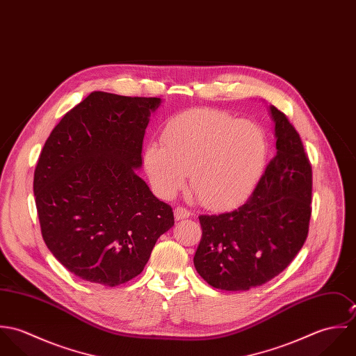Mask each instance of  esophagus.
I'll return each mask as SVG.
<instances>
[{"label": "esophagus", "instance_id": "34e87169", "mask_svg": "<svg viewBox=\"0 0 356 356\" xmlns=\"http://www.w3.org/2000/svg\"><path fill=\"white\" fill-rule=\"evenodd\" d=\"M174 215H175V219H177V220H181V219L189 218V216L192 215V212H191L188 208H185V207H182V205H178V207H175V209H174Z\"/></svg>", "mask_w": 356, "mask_h": 356}]
</instances>
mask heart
Returning a JSON list of instances; mask_svg holds the SVG:
<instances>
[{"label":"heart","instance_id":"b5f03b06","mask_svg":"<svg viewBox=\"0 0 356 356\" xmlns=\"http://www.w3.org/2000/svg\"><path fill=\"white\" fill-rule=\"evenodd\" d=\"M266 134L252 120L196 109L171 119L163 143L145 149V168L156 193L172 197L186 182L202 203L223 208L254 189L266 163Z\"/></svg>","mask_w":356,"mask_h":356}]
</instances>
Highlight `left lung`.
<instances>
[{
  "mask_svg": "<svg viewBox=\"0 0 356 356\" xmlns=\"http://www.w3.org/2000/svg\"><path fill=\"white\" fill-rule=\"evenodd\" d=\"M277 153L251 197L230 212L200 215L202 240L193 257L216 289L248 291L282 273L308 236L312 168L288 116L271 106Z\"/></svg>",
  "mask_w": 356,
  "mask_h": 356,
  "instance_id": "obj_1",
  "label": "left lung"
}]
</instances>
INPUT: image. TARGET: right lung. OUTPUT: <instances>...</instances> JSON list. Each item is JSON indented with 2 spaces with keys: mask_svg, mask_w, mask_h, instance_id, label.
<instances>
[{
  "mask_svg": "<svg viewBox=\"0 0 356 356\" xmlns=\"http://www.w3.org/2000/svg\"><path fill=\"white\" fill-rule=\"evenodd\" d=\"M157 97L92 92L48 137L34 196L42 238L76 277L116 286L137 277L157 238L174 225L168 204L134 168Z\"/></svg>",
  "mask_w": 356,
  "mask_h": 356,
  "instance_id": "right-lung-1",
  "label": "right lung"
}]
</instances>
